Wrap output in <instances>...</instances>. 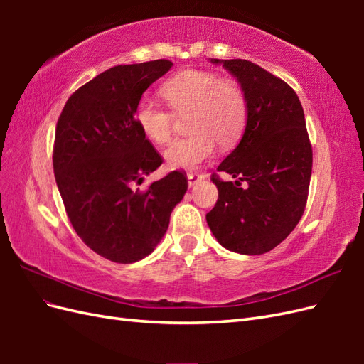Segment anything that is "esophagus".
Returning a JSON list of instances; mask_svg holds the SVG:
<instances>
[{
    "label": "esophagus",
    "mask_w": 364,
    "mask_h": 364,
    "mask_svg": "<svg viewBox=\"0 0 364 364\" xmlns=\"http://www.w3.org/2000/svg\"><path fill=\"white\" fill-rule=\"evenodd\" d=\"M186 179H188L190 186H194L196 183H199L203 179V174L196 173V171H190L188 174H186Z\"/></svg>",
    "instance_id": "obj_1"
}]
</instances>
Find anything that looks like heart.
I'll return each mask as SVG.
<instances>
[{"instance_id":"1","label":"heart","mask_w":364,"mask_h":364,"mask_svg":"<svg viewBox=\"0 0 364 364\" xmlns=\"http://www.w3.org/2000/svg\"><path fill=\"white\" fill-rule=\"evenodd\" d=\"M161 92L176 115L190 114L186 127L191 134L165 150V161L171 168L197 167L213 155L215 142L228 149L243 135L247 98L238 83L209 71L183 70L165 82ZM135 121L155 144L170 141L174 115L151 98H141Z\"/></svg>"}]
</instances>
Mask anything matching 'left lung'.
Masks as SVG:
<instances>
[{"label":"left lung","mask_w":364,"mask_h":364,"mask_svg":"<svg viewBox=\"0 0 364 364\" xmlns=\"http://www.w3.org/2000/svg\"><path fill=\"white\" fill-rule=\"evenodd\" d=\"M247 98L246 129L213 174L218 190L206 222L228 250L261 255L290 235L305 211L313 150L299 97L284 80L245 59L220 60ZM245 182V186L240 183Z\"/></svg>","instance_id":"obj_1"}]
</instances>
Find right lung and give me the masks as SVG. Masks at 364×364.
<instances>
[{
	"mask_svg": "<svg viewBox=\"0 0 364 364\" xmlns=\"http://www.w3.org/2000/svg\"><path fill=\"white\" fill-rule=\"evenodd\" d=\"M171 67L165 59L118 65L79 87L58 119L53 168L65 209L83 243L109 261L150 255L188 188L182 171L139 188L162 158L138 127L135 109Z\"/></svg>",
	"mask_w": 364,
	"mask_h": 364,
	"instance_id": "obj_1",
	"label": "right lung"
}]
</instances>
